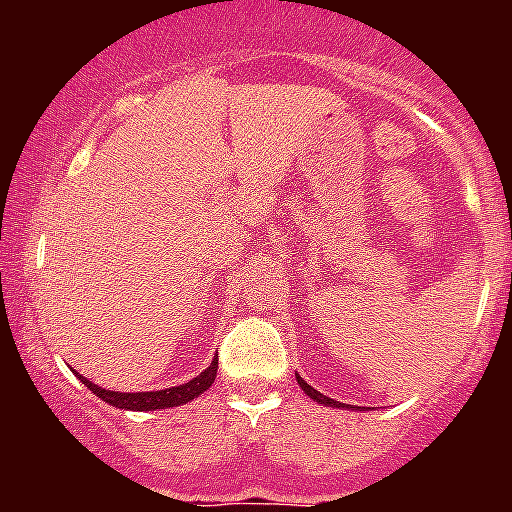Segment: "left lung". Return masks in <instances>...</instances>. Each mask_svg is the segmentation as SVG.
Segmentation results:
<instances>
[{
  "mask_svg": "<svg viewBox=\"0 0 512 512\" xmlns=\"http://www.w3.org/2000/svg\"><path fill=\"white\" fill-rule=\"evenodd\" d=\"M296 380H298V384H300V389H303L305 394L310 396L312 401H317L319 405H326V408H338V410H359V408H356V405H354V408H352V405H345V403H340V401H333V398L324 396V394H321V391H317V389H314V387H310V384H307V382H305L303 377H300V375H296Z\"/></svg>",
  "mask_w": 512,
  "mask_h": 512,
  "instance_id": "left-lung-1",
  "label": "left lung"
}]
</instances>
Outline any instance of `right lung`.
Instances as JSON below:
<instances>
[{
    "label": "right lung",
    "mask_w": 512,
    "mask_h": 512,
    "mask_svg": "<svg viewBox=\"0 0 512 512\" xmlns=\"http://www.w3.org/2000/svg\"><path fill=\"white\" fill-rule=\"evenodd\" d=\"M216 368H219V359H212V363L202 370L198 377H193L191 382L179 384V387H170V389H160V391H135V394H125V391H111L104 387H97L83 377L81 373H76L72 368V373L76 375V380H81L86 387L93 391L95 396H100L104 403L114 405L118 410H135V412H149V410H165V408H177V405H186L193 398H198L200 394L214 384L216 377Z\"/></svg>",
    "instance_id": "obj_1"
}]
</instances>
